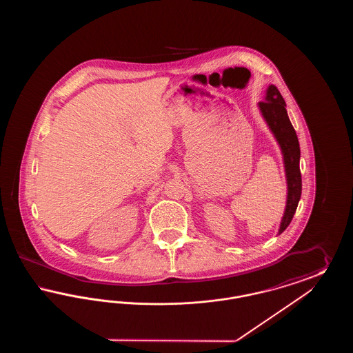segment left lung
Here are the masks:
<instances>
[{
    "label": "left lung",
    "mask_w": 353,
    "mask_h": 353,
    "mask_svg": "<svg viewBox=\"0 0 353 353\" xmlns=\"http://www.w3.org/2000/svg\"><path fill=\"white\" fill-rule=\"evenodd\" d=\"M258 108L283 156L287 200L285 213L278 230V234H282L294 217L302 196V174L299 168L301 147L296 132L287 115L285 99L274 84H270L268 87L265 101H259Z\"/></svg>",
    "instance_id": "left-lung-1"
}]
</instances>
